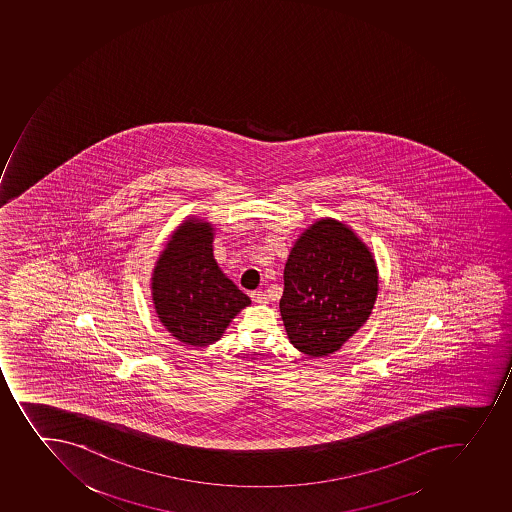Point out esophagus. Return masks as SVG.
I'll return each instance as SVG.
<instances>
[{"mask_svg": "<svg viewBox=\"0 0 512 512\" xmlns=\"http://www.w3.org/2000/svg\"><path fill=\"white\" fill-rule=\"evenodd\" d=\"M251 299H253L254 304L258 305H266L269 302V297L266 292H253Z\"/></svg>", "mask_w": 512, "mask_h": 512, "instance_id": "1", "label": "esophagus"}]
</instances>
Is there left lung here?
Returning <instances> with one entry per match:
<instances>
[{
	"mask_svg": "<svg viewBox=\"0 0 512 512\" xmlns=\"http://www.w3.org/2000/svg\"><path fill=\"white\" fill-rule=\"evenodd\" d=\"M378 266L350 226L320 218L297 238L279 309L287 338L310 358L340 350L373 312Z\"/></svg>",
	"mask_w": 512,
	"mask_h": 512,
	"instance_id": "8db88e82",
	"label": "left lung"
}]
</instances>
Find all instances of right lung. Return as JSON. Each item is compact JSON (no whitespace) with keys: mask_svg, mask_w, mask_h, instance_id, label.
Here are the masks:
<instances>
[{"mask_svg":"<svg viewBox=\"0 0 512 512\" xmlns=\"http://www.w3.org/2000/svg\"><path fill=\"white\" fill-rule=\"evenodd\" d=\"M212 223L189 217L177 226L152 271V302L172 337L185 345L220 340L231 320L251 304L213 258Z\"/></svg>","mask_w":512,"mask_h":512,"instance_id":"1","label":"right lung"}]
</instances>
